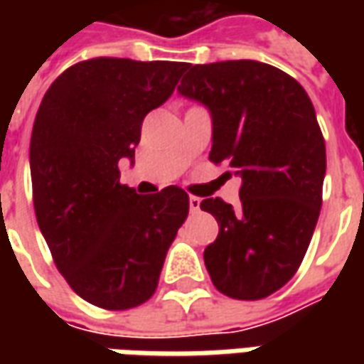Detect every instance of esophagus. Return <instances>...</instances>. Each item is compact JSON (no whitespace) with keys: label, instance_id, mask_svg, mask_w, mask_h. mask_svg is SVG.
Returning a JSON list of instances; mask_svg holds the SVG:
<instances>
[{"label":"esophagus","instance_id":"1","mask_svg":"<svg viewBox=\"0 0 364 364\" xmlns=\"http://www.w3.org/2000/svg\"><path fill=\"white\" fill-rule=\"evenodd\" d=\"M189 208H191V213H198V210H200V198L189 197Z\"/></svg>","mask_w":364,"mask_h":364}]
</instances>
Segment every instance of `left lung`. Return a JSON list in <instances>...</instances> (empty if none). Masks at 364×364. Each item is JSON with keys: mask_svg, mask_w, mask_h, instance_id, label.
I'll list each match as a JSON object with an SVG mask.
<instances>
[{"mask_svg": "<svg viewBox=\"0 0 364 364\" xmlns=\"http://www.w3.org/2000/svg\"><path fill=\"white\" fill-rule=\"evenodd\" d=\"M177 91L210 112L208 159L242 179L237 208L200 203L220 228L206 271L226 296H269L296 273L320 216L326 142L312 101L294 77L255 60L189 64Z\"/></svg>", "mask_w": 364, "mask_h": 364, "instance_id": "obj_1", "label": "left lung"}]
</instances>
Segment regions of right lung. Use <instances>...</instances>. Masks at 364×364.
I'll use <instances>...</instances> for the list:
<instances>
[{
  "label": "right lung",
  "instance_id": "add662e5",
  "mask_svg": "<svg viewBox=\"0 0 364 364\" xmlns=\"http://www.w3.org/2000/svg\"><path fill=\"white\" fill-rule=\"evenodd\" d=\"M183 62L93 58L68 68L43 97L31 136L38 228L68 284L90 304L128 310L156 292L167 250L189 214L169 185L138 195L120 185L144 117L164 105Z\"/></svg>",
  "mask_w": 364,
  "mask_h": 364
}]
</instances>
